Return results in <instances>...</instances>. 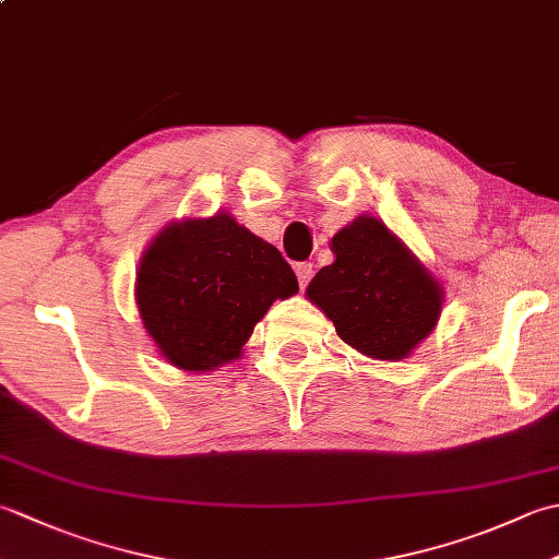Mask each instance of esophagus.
<instances>
[{
	"label": "esophagus",
	"instance_id": "1",
	"mask_svg": "<svg viewBox=\"0 0 559 559\" xmlns=\"http://www.w3.org/2000/svg\"><path fill=\"white\" fill-rule=\"evenodd\" d=\"M295 273H298L300 288H307V283H310L312 276H314V266L310 264V261H302V264L295 266Z\"/></svg>",
	"mask_w": 559,
	"mask_h": 559
}]
</instances>
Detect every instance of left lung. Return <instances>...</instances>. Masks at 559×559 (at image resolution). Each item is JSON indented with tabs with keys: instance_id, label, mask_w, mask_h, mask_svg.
I'll return each instance as SVG.
<instances>
[{
	"instance_id": "8db88e82",
	"label": "left lung",
	"mask_w": 559,
	"mask_h": 559,
	"mask_svg": "<svg viewBox=\"0 0 559 559\" xmlns=\"http://www.w3.org/2000/svg\"><path fill=\"white\" fill-rule=\"evenodd\" d=\"M331 249L336 261L319 269L307 298L350 348L377 360L406 358L435 329L442 288L377 218H355Z\"/></svg>"
}]
</instances>
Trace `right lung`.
<instances>
[{
	"label": "right lung",
	"mask_w": 559,
	"mask_h": 559,
	"mask_svg": "<svg viewBox=\"0 0 559 559\" xmlns=\"http://www.w3.org/2000/svg\"><path fill=\"white\" fill-rule=\"evenodd\" d=\"M298 293L276 247L228 213L170 225L146 249L136 278L144 326L168 362L189 372L240 358L271 302Z\"/></svg>",
	"instance_id": "add662e5"
}]
</instances>
